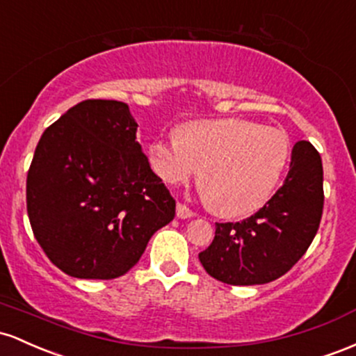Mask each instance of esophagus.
<instances>
[{"label":"esophagus","mask_w":356,"mask_h":356,"mask_svg":"<svg viewBox=\"0 0 356 356\" xmlns=\"http://www.w3.org/2000/svg\"><path fill=\"white\" fill-rule=\"evenodd\" d=\"M193 211H191L188 207L186 205H183V203H178L177 205V217L178 218H190V217H193Z\"/></svg>","instance_id":"obj_1"}]
</instances>
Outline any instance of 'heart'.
<instances>
[{
  "label": "heart",
  "mask_w": 356,
  "mask_h": 356,
  "mask_svg": "<svg viewBox=\"0 0 356 356\" xmlns=\"http://www.w3.org/2000/svg\"><path fill=\"white\" fill-rule=\"evenodd\" d=\"M147 158L170 185L200 171L202 197L220 215L243 217L273 195L289 158V139L245 119L195 121L179 127L178 138L151 143Z\"/></svg>",
  "instance_id": "1"
}]
</instances>
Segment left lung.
Returning a JSON list of instances; mask_svg holds the SVG:
<instances>
[{"mask_svg": "<svg viewBox=\"0 0 356 356\" xmlns=\"http://www.w3.org/2000/svg\"><path fill=\"white\" fill-rule=\"evenodd\" d=\"M323 202L321 156L311 143L298 141L281 188L252 217L215 223V238L198 254L200 262L211 277L225 284L274 281L311 245L321 222Z\"/></svg>", "mask_w": 356, "mask_h": 356, "instance_id": "obj_1", "label": "left lung"}]
</instances>
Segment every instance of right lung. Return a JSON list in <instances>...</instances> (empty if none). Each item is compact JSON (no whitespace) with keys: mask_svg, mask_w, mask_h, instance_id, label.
I'll return each mask as SVG.
<instances>
[{"mask_svg":"<svg viewBox=\"0 0 356 356\" xmlns=\"http://www.w3.org/2000/svg\"><path fill=\"white\" fill-rule=\"evenodd\" d=\"M129 106L89 99L40 138L26 177L31 230L72 277L114 279L175 218L173 197L136 141Z\"/></svg>","mask_w":356,"mask_h":356,"instance_id":"obj_1","label":"right lung"}]
</instances>
